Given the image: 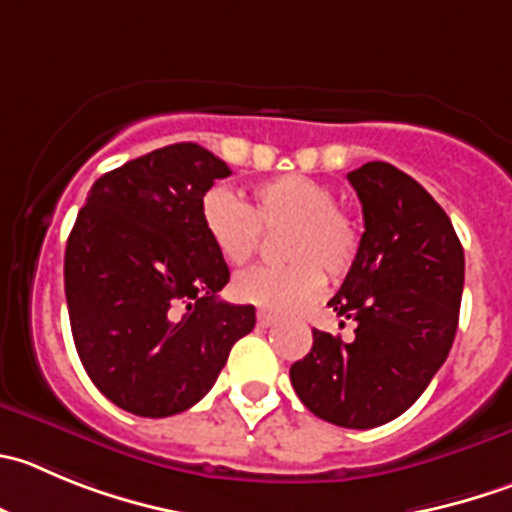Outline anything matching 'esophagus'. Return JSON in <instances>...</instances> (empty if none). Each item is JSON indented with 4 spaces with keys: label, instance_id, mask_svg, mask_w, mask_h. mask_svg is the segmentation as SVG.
Instances as JSON below:
<instances>
[{
    "label": "esophagus",
    "instance_id": "34e87169",
    "mask_svg": "<svg viewBox=\"0 0 512 512\" xmlns=\"http://www.w3.org/2000/svg\"><path fill=\"white\" fill-rule=\"evenodd\" d=\"M256 321H259V326H261V329H269L271 324H276V316H274V314H269V311H264V309H261L259 314H256Z\"/></svg>",
    "mask_w": 512,
    "mask_h": 512
}]
</instances>
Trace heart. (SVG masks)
I'll return each instance as SVG.
<instances>
[{
  "mask_svg": "<svg viewBox=\"0 0 512 512\" xmlns=\"http://www.w3.org/2000/svg\"><path fill=\"white\" fill-rule=\"evenodd\" d=\"M208 241L228 266H246L261 246V231L284 228L279 243L286 264L261 266L233 281L243 304L269 311H294L324 289V274L339 279L352 269L362 231L352 213L334 203L332 186L309 175L289 173L259 183L251 206L223 188L201 201Z\"/></svg>",
  "mask_w": 512,
  "mask_h": 512,
  "instance_id": "b5f03b06",
  "label": "heart"
}]
</instances>
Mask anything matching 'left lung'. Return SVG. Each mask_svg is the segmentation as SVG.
Listing matches in <instances>:
<instances>
[{
    "instance_id": "obj_1",
    "label": "left lung",
    "mask_w": 512,
    "mask_h": 512,
    "mask_svg": "<svg viewBox=\"0 0 512 512\" xmlns=\"http://www.w3.org/2000/svg\"><path fill=\"white\" fill-rule=\"evenodd\" d=\"M347 178L362 203L364 233L329 306L357 329L352 342L314 329V347L289 374L316 417L369 430L410 410L445 364L465 253L447 213L415 178L382 160Z\"/></svg>"
}]
</instances>
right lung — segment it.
<instances>
[{"label": "right lung", "instance_id": "obj_1", "mask_svg": "<svg viewBox=\"0 0 512 512\" xmlns=\"http://www.w3.org/2000/svg\"><path fill=\"white\" fill-rule=\"evenodd\" d=\"M231 168L175 143L100 175L65 248L72 339L92 384L120 410L170 417L216 384L256 326L251 304L218 299L228 266L201 201Z\"/></svg>", "mask_w": 512, "mask_h": 512}]
</instances>
